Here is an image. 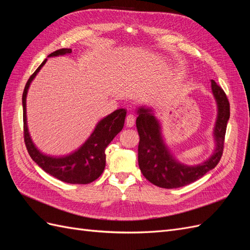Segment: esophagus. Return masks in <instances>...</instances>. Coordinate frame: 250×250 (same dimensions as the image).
I'll return each instance as SVG.
<instances>
[{
    "label": "esophagus",
    "instance_id": "esophagus-1",
    "mask_svg": "<svg viewBox=\"0 0 250 250\" xmlns=\"http://www.w3.org/2000/svg\"><path fill=\"white\" fill-rule=\"evenodd\" d=\"M134 123H135V118H134L133 115L129 113V115L126 117V126L127 127H132L134 125Z\"/></svg>",
    "mask_w": 250,
    "mask_h": 250
}]
</instances>
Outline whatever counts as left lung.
I'll list each match as a JSON object with an SVG mask.
<instances>
[{"mask_svg": "<svg viewBox=\"0 0 250 250\" xmlns=\"http://www.w3.org/2000/svg\"><path fill=\"white\" fill-rule=\"evenodd\" d=\"M211 94L217 105L213 128L214 150L206 161L196 165L179 162L166 143L161 121L154 108L141 105L135 109L140 134L139 167L151 184L165 188H176L190 185L213 170L222 156L226 125L229 119V102L223 89L211 80Z\"/></svg>", "mask_w": 250, "mask_h": 250, "instance_id": "left-lung-1", "label": "left lung"}]
</instances>
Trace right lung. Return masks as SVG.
Segmentation results:
<instances>
[{"instance_id": "add662e5", "label": "right lung", "mask_w": 250, "mask_h": 250, "mask_svg": "<svg viewBox=\"0 0 250 250\" xmlns=\"http://www.w3.org/2000/svg\"><path fill=\"white\" fill-rule=\"evenodd\" d=\"M71 53L72 49H60L51 53L27 81L22 93L25 144L30 156L44 172L63 183L86 185L96 180L103 173L106 163L105 149L123 129L126 109L119 108L101 119L86 141L79 148L64 155H49L42 152L32 141L27 123V94L31 82L46 64L48 58L69 55Z\"/></svg>"}]
</instances>
